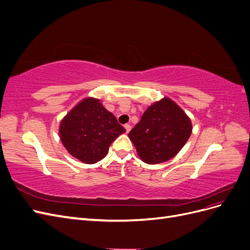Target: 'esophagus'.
Masks as SVG:
<instances>
[{"label": "esophagus", "instance_id": "obj_1", "mask_svg": "<svg viewBox=\"0 0 250 250\" xmlns=\"http://www.w3.org/2000/svg\"><path fill=\"white\" fill-rule=\"evenodd\" d=\"M125 129H126V132L128 133L130 130H131V125L130 124H125Z\"/></svg>", "mask_w": 250, "mask_h": 250}]
</instances>
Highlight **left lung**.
<instances>
[{
  "label": "left lung",
  "instance_id": "left-lung-1",
  "mask_svg": "<svg viewBox=\"0 0 250 250\" xmlns=\"http://www.w3.org/2000/svg\"><path fill=\"white\" fill-rule=\"evenodd\" d=\"M191 133L190 118L175 102L165 97L146 109L128 137L142 161L155 165L175 156Z\"/></svg>",
  "mask_w": 250,
  "mask_h": 250
}]
</instances>
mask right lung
<instances>
[{"instance_id": "add662e5", "label": "right lung", "mask_w": 250, "mask_h": 250, "mask_svg": "<svg viewBox=\"0 0 250 250\" xmlns=\"http://www.w3.org/2000/svg\"><path fill=\"white\" fill-rule=\"evenodd\" d=\"M125 128L99 99L85 98L62 119L59 135L69 153L84 164H95Z\"/></svg>"}]
</instances>
